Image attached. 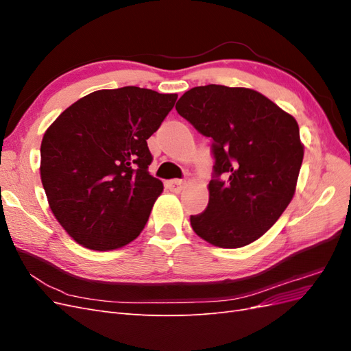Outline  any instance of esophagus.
<instances>
[{"label": "esophagus", "mask_w": 351, "mask_h": 351, "mask_svg": "<svg viewBox=\"0 0 351 351\" xmlns=\"http://www.w3.org/2000/svg\"><path fill=\"white\" fill-rule=\"evenodd\" d=\"M168 187L171 189L173 192L180 193L186 187V182H184V180H171V182L168 183Z\"/></svg>", "instance_id": "34e87169"}]
</instances>
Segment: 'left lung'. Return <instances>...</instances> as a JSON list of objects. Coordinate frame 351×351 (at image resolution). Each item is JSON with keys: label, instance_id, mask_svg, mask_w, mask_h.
<instances>
[{"label": "left lung", "instance_id": "left-lung-1", "mask_svg": "<svg viewBox=\"0 0 351 351\" xmlns=\"http://www.w3.org/2000/svg\"><path fill=\"white\" fill-rule=\"evenodd\" d=\"M177 112L212 139L209 202L190 224L218 247L237 249L263 236L291 202L303 161L294 117L262 93L206 84L187 90Z\"/></svg>", "mask_w": 351, "mask_h": 351}]
</instances>
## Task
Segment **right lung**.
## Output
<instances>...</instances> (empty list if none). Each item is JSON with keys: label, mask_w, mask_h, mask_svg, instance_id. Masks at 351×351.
I'll use <instances>...</instances> for the list:
<instances>
[{"label": "right lung", "mask_w": 351, "mask_h": 351, "mask_svg": "<svg viewBox=\"0 0 351 351\" xmlns=\"http://www.w3.org/2000/svg\"><path fill=\"white\" fill-rule=\"evenodd\" d=\"M176 93L124 86L92 92L58 115L40 145V180L52 214L92 250L133 241L149 219L161 180L147 171V139Z\"/></svg>", "instance_id": "obj_1"}]
</instances>
